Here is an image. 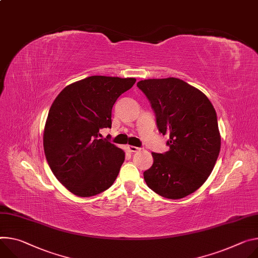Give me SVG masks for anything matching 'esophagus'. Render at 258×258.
<instances>
[{"mask_svg": "<svg viewBox=\"0 0 258 258\" xmlns=\"http://www.w3.org/2000/svg\"><path fill=\"white\" fill-rule=\"evenodd\" d=\"M127 148H128V150L131 151V152H138V151H140L141 150L142 148H139V147H136V146H127Z\"/></svg>", "mask_w": 258, "mask_h": 258, "instance_id": "esophagus-1", "label": "esophagus"}]
</instances>
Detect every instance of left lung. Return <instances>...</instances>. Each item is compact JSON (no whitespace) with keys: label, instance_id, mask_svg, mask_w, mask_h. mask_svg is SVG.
<instances>
[{"label":"left lung","instance_id":"left-lung-1","mask_svg":"<svg viewBox=\"0 0 258 258\" xmlns=\"http://www.w3.org/2000/svg\"><path fill=\"white\" fill-rule=\"evenodd\" d=\"M151 104L158 131L170 137L165 153L152 152L153 165L144 172L150 189L179 200L194 194L212 173L221 138L216 111L198 88L170 77L137 83Z\"/></svg>","mask_w":258,"mask_h":258}]
</instances>
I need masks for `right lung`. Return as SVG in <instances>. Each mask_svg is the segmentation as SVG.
Instances as JSON below:
<instances>
[{
	"label": "right lung",
	"mask_w": 258,
	"mask_h": 258,
	"mask_svg": "<svg viewBox=\"0 0 258 258\" xmlns=\"http://www.w3.org/2000/svg\"><path fill=\"white\" fill-rule=\"evenodd\" d=\"M135 82L90 76L66 86L52 103L44 127V152L53 175L75 196H97L118 176L124 151L100 139V130L111 127L113 105Z\"/></svg>",
	"instance_id": "1"
}]
</instances>
